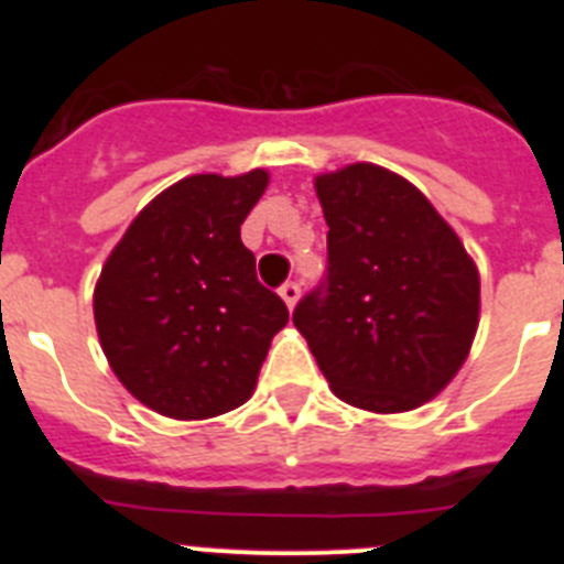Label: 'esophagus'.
<instances>
[{
    "mask_svg": "<svg viewBox=\"0 0 564 564\" xmlns=\"http://www.w3.org/2000/svg\"><path fill=\"white\" fill-rule=\"evenodd\" d=\"M279 296L285 299V305H288V307L296 305V299H299V282H293V279H288L285 285L279 288Z\"/></svg>",
    "mask_w": 564,
    "mask_h": 564,
    "instance_id": "esophagus-1",
    "label": "esophagus"
}]
</instances>
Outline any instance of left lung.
<instances>
[{
	"instance_id": "left-lung-1",
	"label": "left lung",
	"mask_w": 564,
	"mask_h": 564,
	"mask_svg": "<svg viewBox=\"0 0 564 564\" xmlns=\"http://www.w3.org/2000/svg\"><path fill=\"white\" fill-rule=\"evenodd\" d=\"M316 194L327 271L299 299L293 325L341 401L415 410L466 361L480 313L475 262L432 203L387 169L322 174Z\"/></svg>"
}]
</instances>
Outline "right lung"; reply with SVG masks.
<instances>
[{
	"mask_svg": "<svg viewBox=\"0 0 564 564\" xmlns=\"http://www.w3.org/2000/svg\"><path fill=\"white\" fill-rule=\"evenodd\" d=\"M268 186L194 174L158 194L109 253L96 327L109 367L149 410L200 421L251 398L285 302L257 279L239 226Z\"/></svg>",
	"mask_w": 564,
	"mask_h": 564,
	"instance_id": "obj_1",
	"label": "right lung"
}]
</instances>
